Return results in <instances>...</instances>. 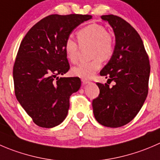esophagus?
<instances>
[{
    "label": "esophagus",
    "instance_id": "esophagus-1",
    "mask_svg": "<svg viewBox=\"0 0 160 160\" xmlns=\"http://www.w3.org/2000/svg\"><path fill=\"white\" fill-rule=\"evenodd\" d=\"M82 83L84 84V85L89 83V81L87 80V79H85V78H82Z\"/></svg>",
    "mask_w": 160,
    "mask_h": 160
}]
</instances>
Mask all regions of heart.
<instances>
[{
    "label": "heart",
    "instance_id": "obj_1",
    "mask_svg": "<svg viewBox=\"0 0 160 160\" xmlns=\"http://www.w3.org/2000/svg\"><path fill=\"white\" fill-rule=\"evenodd\" d=\"M78 43L81 47H91L90 57L94 58L88 62L81 63L72 70L75 76L90 78L102 65V61L112 58L114 52L115 44L113 37L104 26L92 24L82 28L77 32ZM64 51L68 59L73 64L79 59L80 47L72 38H68L64 42Z\"/></svg>",
    "mask_w": 160,
    "mask_h": 160
}]
</instances>
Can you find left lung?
Listing matches in <instances>:
<instances>
[{
  "label": "left lung",
  "instance_id": "1",
  "mask_svg": "<svg viewBox=\"0 0 160 160\" xmlns=\"http://www.w3.org/2000/svg\"><path fill=\"white\" fill-rule=\"evenodd\" d=\"M115 35V49L100 75L114 81L96 83L99 95L92 100L95 118L102 125L119 128L132 121L145 102L148 91L150 64L143 42L128 22L113 15H102Z\"/></svg>",
  "mask_w": 160,
  "mask_h": 160
}]
</instances>
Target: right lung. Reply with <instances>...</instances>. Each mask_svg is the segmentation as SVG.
<instances>
[{
    "label": "right lung",
    "mask_w": 160,
    "mask_h": 160,
    "mask_svg": "<svg viewBox=\"0 0 160 160\" xmlns=\"http://www.w3.org/2000/svg\"><path fill=\"white\" fill-rule=\"evenodd\" d=\"M88 15H50L23 38L13 68L17 99L36 125L50 128L64 121L69 99L80 88L78 77L60 78L70 68L64 42Z\"/></svg>",
    "instance_id": "obj_1"
}]
</instances>
